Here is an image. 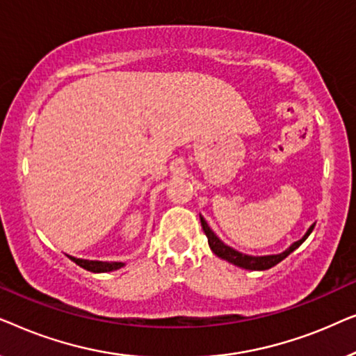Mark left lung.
<instances>
[{"label": "left lung", "mask_w": 356, "mask_h": 356, "mask_svg": "<svg viewBox=\"0 0 356 356\" xmlns=\"http://www.w3.org/2000/svg\"><path fill=\"white\" fill-rule=\"evenodd\" d=\"M201 217V225H202V230L206 233L207 236V241H209V246H211L212 252L216 256L220 257V259H225L228 262H232V264H235L238 267H243V269H248V270H266V269H270V267H274L279 264L280 261H284L286 256L290 254V252H293L296 248H298L301 243H303L306 238L311 235V232H313V228L316 223H313L308 228V232L305 233V236L301 238V240L295 241L293 245L290 248H286L284 252H280V254H269V256H250V254H243V252L233 250L228 245H225L220 238H218L216 233L211 230V227L207 225V222L204 220L202 216Z\"/></svg>", "instance_id": "1"}]
</instances>
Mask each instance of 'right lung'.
Returning a JSON list of instances; mask_svg holds the SVG:
<instances>
[{"mask_svg": "<svg viewBox=\"0 0 356 356\" xmlns=\"http://www.w3.org/2000/svg\"><path fill=\"white\" fill-rule=\"evenodd\" d=\"M72 262H76L77 266H81L82 269L90 270V272H111L123 267V262H105V261H89V259H79V257L67 256Z\"/></svg>", "mask_w": 356, "mask_h": 356, "instance_id": "1", "label": "right lung"}]
</instances>
